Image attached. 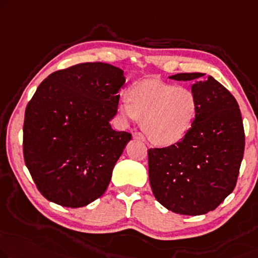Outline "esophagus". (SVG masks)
Returning <instances> with one entry per match:
<instances>
[{"label": "esophagus", "mask_w": 258, "mask_h": 258, "mask_svg": "<svg viewBox=\"0 0 258 258\" xmlns=\"http://www.w3.org/2000/svg\"><path fill=\"white\" fill-rule=\"evenodd\" d=\"M133 138H134V139H136V140H142V141H145L144 134L140 133V132H134V133H133Z\"/></svg>", "instance_id": "34e87169"}]
</instances>
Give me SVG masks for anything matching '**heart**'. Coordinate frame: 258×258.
Instances as JSON below:
<instances>
[{
	"instance_id": "b5f03b06",
	"label": "heart",
	"mask_w": 258,
	"mask_h": 258,
	"mask_svg": "<svg viewBox=\"0 0 258 258\" xmlns=\"http://www.w3.org/2000/svg\"><path fill=\"white\" fill-rule=\"evenodd\" d=\"M198 101L190 88L162 81H142L131 88L127 101L118 104L124 120L142 121L153 144L170 146L182 140L194 124Z\"/></svg>"
}]
</instances>
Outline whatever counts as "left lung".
Listing matches in <instances>:
<instances>
[{
	"instance_id": "left-lung-1",
	"label": "left lung",
	"mask_w": 258,
	"mask_h": 258,
	"mask_svg": "<svg viewBox=\"0 0 258 258\" xmlns=\"http://www.w3.org/2000/svg\"><path fill=\"white\" fill-rule=\"evenodd\" d=\"M171 80L195 81L198 110L189 132L166 148L148 151L149 183L156 201L175 213L213 211L236 185L244 153V130L234 96L212 76L180 73Z\"/></svg>"
}]
</instances>
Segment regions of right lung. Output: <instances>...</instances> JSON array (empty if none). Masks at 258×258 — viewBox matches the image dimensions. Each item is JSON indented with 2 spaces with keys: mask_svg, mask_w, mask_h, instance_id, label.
Here are the masks:
<instances>
[{
  "mask_svg": "<svg viewBox=\"0 0 258 258\" xmlns=\"http://www.w3.org/2000/svg\"><path fill=\"white\" fill-rule=\"evenodd\" d=\"M124 83L120 68L86 62L52 73L37 88L25 110L23 154L47 201L76 209L105 192L132 139L110 125Z\"/></svg>",
  "mask_w": 258,
  "mask_h": 258,
  "instance_id": "right-lung-1",
  "label": "right lung"
}]
</instances>
